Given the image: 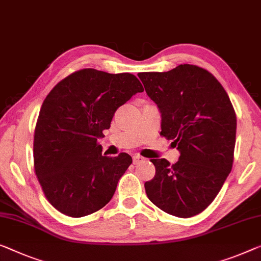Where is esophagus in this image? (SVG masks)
<instances>
[{
  "label": "esophagus",
  "mask_w": 261,
  "mask_h": 261,
  "mask_svg": "<svg viewBox=\"0 0 261 261\" xmlns=\"http://www.w3.org/2000/svg\"><path fill=\"white\" fill-rule=\"evenodd\" d=\"M132 159H134V164H138L139 162L144 161V158L142 157V155H139V154H135L134 157H132Z\"/></svg>",
  "instance_id": "34e87169"
}]
</instances>
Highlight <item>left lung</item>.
<instances>
[{
    "instance_id": "1",
    "label": "left lung",
    "mask_w": 261,
    "mask_h": 261,
    "mask_svg": "<svg viewBox=\"0 0 261 261\" xmlns=\"http://www.w3.org/2000/svg\"><path fill=\"white\" fill-rule=\"evenodd\" d=\"M162 114L161 136L172 139L179 161L151 159L154 177L147 198L169 215L190 218L215 200L231 172L237 116L227 92L211 72L180 64L166 72H139Z\"/></svg>"
}]
</instances>
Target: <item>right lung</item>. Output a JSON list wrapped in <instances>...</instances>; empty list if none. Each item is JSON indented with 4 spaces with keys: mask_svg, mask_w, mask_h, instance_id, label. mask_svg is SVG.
Returning a JSON list of instances; mask_svg holds the SVG:
<instances>
[{
    "mask_svg": "<svg viewBox=\"0 0 261 261\" xmlns=\"http://www.w3.org/2000/svg\"><path fill=\"white\" fill-rule=\"evenodd\" d=\"M143 91L132 73L82 69L45 97L35 127L34 168L57 211L80 218L111 200L132 158L124 152L102 155L97 139L110 127L116 110Z\"/></svg>",
    "mask_w": 261,
    "mask_h": 261,
    "instance_id": "obj_1",
    "label": "right lung"
}]
</instances>
